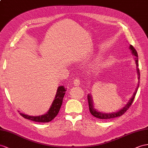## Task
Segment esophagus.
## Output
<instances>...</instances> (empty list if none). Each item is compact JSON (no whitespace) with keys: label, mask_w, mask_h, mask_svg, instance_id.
<instances>
[{"label":"esophagus","mask_w":148,"mask_h":148,"mask_svg":"<svg viewBox=\"0 0 148 148\" xmlns=\"http://www.w3.org/2000/svg\"><path fill=\"white\" fill-rule=\"evenodd\" d=\"M73 82H74V86H78L80 85L81 81H80V79H79V78H76L75 79H74V81H73Z\"/></svg>","instance_id":"34e87169"}]
</instances>
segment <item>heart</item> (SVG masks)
Masks as SVG:
<instances>
[{
	"label": "heart",
	"instance_id": "obj_1",
	"mask_svg": "<svg viewBox=\"0 0 148 148\" xmlns=\"http://www.w3.org/2000/svg\"><path fill=\"white\" fill-rule=\"evenodd\" d=\"M99 63H100V62H99V60H98V61H97L96 62V66H98L99 64Z\"/></svg>",
	"mask_w": 148,
	"mask_h": 148
}]
</instances>
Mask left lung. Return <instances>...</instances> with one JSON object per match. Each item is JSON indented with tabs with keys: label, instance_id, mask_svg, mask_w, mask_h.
Listing matches in <instances>:
<instances>
[{
	"label": "left lung",
	"instance_id": "1",
	"mask_svg": "<svg viewBox=\"0 0 148 148\" xmlns=\"http://www.w3.org/2000/svg\"><path fill=\"white\" fill-rule=\"evenodd\" d=\"M130 48L131 49V51H132V54L136 56L135 57V60H136V66H137V72H138V79H139L140 73H139V69L138 68V67L139 66L138 52H137V51H136V49L134 48V47L132 46V45H130ZM138 88H139V84H138L137 89H136L135 92L134 93V95L132 96V97L130 100V101L128 102L127 104L126 105V106L124 107L123 109H121V110H119V111H117L116 112H113V113L106 114V113H102V112L97 111L96 109H94V107H93L92 101L91 96H90L89 94V95H88V104H89V111H90V114H91L93 116L97 117V118H98V119H112V118H114V117L121 116L123 115L127 111V109L130 108V107L131 106L132 102H133L134 98H135L136 94V93H137Z\"/></svg>",
	"mask_w": 148,
	"mask_h": 148
}]
</instances>
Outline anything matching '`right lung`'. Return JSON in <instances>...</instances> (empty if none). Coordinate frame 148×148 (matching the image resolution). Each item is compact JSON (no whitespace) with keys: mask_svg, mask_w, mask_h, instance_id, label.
Wrapping results in <instances>:
<instances>
[{"mask_svg":"<svg viewBox=\"0 0 148 148\" xmlns=\"http://www.w3.org/2000/svg\"><path fill=\"white\" fill-rule=\"evenodd\" d=\"M66 90L64 88V86H59L57 94L55 97V99L53 101L51 107L49 109V111L44 115H42L39 116H30L28 115H25L24 114L20 113V114L25 119L31 120L35 122L38 123H48L51 121L54 117L58 115L59 112L60 108L61 107L62 104L63 97L65 95Z\"/></svg>","mask_w":148,"mask_h":148,"instance_id":"add662e5","label":"right lung"}]
</instances>
